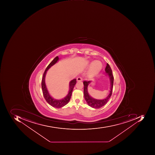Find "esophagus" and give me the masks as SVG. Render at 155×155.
<instances>
[{
	"label": "esophagus",
	"instance_id": "1",
	"mask_svg": "<svg viewBox=\"0 0 155 155\" xmlns=\"http://www.w3.org/2000/svg\"><path fill=\"white\" fill-rule=\"evenodd\" d=\"M77 81H82V78L81 77H78V78H77Z\"/></svg>",
	"mask_w": 155,
	"mask_h": 155
}]
</instances>
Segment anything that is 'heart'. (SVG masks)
<instances>
[{
	"mask_svg": "<svg viewBox=\"0 0 155 155\" xmlns=\"http://www.w3.org/2000/svg\"><path fill=\"white\" fill-rule=\"evenodd\" d=\"M89 65L91 67V68L88 73V76L91 77L96 75L97 73L99 72L102 68V64L99 61L91 62Z\"/></svg>",
	"mask_w": 155,
	"mask_h": 155,
	"instance_id": "b5f03b06",
	"label": "heart"
}]
</instances>
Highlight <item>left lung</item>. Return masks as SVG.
Segmentation results:
<instances>
[{"instance_id": "1", "label": "left lung", "mask_w": 155, "mask_h": 155, "mask_svg": "<svg viewBox=\"0 0 155 155\" xmlns=\"http://www.w3.org/2000/svg\"><path fill=\"white\" fill-rule=\"evenodd\" d=\"M106 73H107L108 76H109V79L110 80L111 83V89L110 92L109 93V94L103 100H97L94 99L91 97L88 94L87 92V87L90 83L91 81H83V84H84V96L85 100L86 102H87V104L91 107L94 108H99L104 106L107 103V101L109 100V98L111 96L112 93L113 87L114 83V76L113 75L112 71L111 68L109 66L108 63L107 64V66L105 68Z\"/></svg>"}]
</instances>
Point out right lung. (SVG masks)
I'll return each instance as SVG.
<instances>
[{"instance_id": "obj_1", "label": "right lung", "mask_w": 155, "mask_h": 155, "mask_svg": "<svg viewBox=\"0 0 155 155\" xmlns=\"http://www.w3.org/2000/svg\"><path fill=\"white\" fill-rule=\"evenodd\" d=\"M58 60H59V57L57 56L48 65L44 73L41 81L42 90L43 94L45 99L49 104L52 106L53 107H56V108H60V107H62L67 104L68 102H69L70 98H71V95H72V92H73L74 87L76 83V79H74L70 81V83H69V90L68 94L65 98H63V99L55 100L50 96L49 94L48 91L47 89V87H46L45 82V76H46L47 71L48 70V69H49L51 67L53 66L54 64H55L58 61Z\"/></svg>"}]
</instances>
